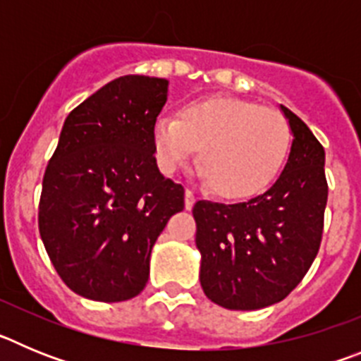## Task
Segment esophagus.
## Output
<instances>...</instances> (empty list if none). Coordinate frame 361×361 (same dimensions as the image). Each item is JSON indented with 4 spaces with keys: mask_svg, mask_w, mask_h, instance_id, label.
<instances>
[{
    "mask_svg": "<svg viewBox=\"0 0 361 361\" xmlns=\"http://www.w3.org/2000/svg\"><path fill=\"white\" fill-rule=\"evenodd\" d=\"M195 193L191 190H186L184 191V204H186V209H191L193 206H195Z\"/></svg>",
    "mask_w": 361,
    "mask_h": 361,
    "instance_id": "34e87169",
    "label": "esophagus"
}]
</instances>
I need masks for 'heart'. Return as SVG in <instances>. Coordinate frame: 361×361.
Here are the masks:
<instances>
[{
  "mask_svg": "<svg viewBox=\"0 0 361 361\" xmlns=\"http://www.w3.org/2000/svg\"><path fill=\"white\" fill-rule=\"evenodd\" d=\"M152 145L164 173H175L199 148L197 164L209 190L222 199L247 200L282 173L293 133L280 111L215 95L184 104L177 117H157Z\"/></svg>",
  "mask_w": 361,
  "mask_h": 361,
  "instance_id": "b5f03b06",
  "label": "heart"
}]
</instances>
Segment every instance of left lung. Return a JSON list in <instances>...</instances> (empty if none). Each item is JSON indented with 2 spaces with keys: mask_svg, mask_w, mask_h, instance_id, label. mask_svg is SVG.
Listing matches in <instances>:
<instances>
[{
  "mask_svg": "<svg viewBox=\"0 0 361 361\" xmlns=\"http://www.w3.org/2000/svg\"><path fill=\"white\" fill-rule=\"evenodd\" d=\"M282 111L295 139L273 188L250 202L193 206L200 286L226 309L253 311L283 300L320 250L329 191L324 146L289 108Z\"/></svg>",
  "mask_w": 361,
  "mask_h": 361,
  "instance_id": "8db88e82",
  "label": "left lung"
}]
</instances>
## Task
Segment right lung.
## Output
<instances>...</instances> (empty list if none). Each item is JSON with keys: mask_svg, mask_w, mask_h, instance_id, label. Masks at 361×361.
<instances>
[{"mask_svg": "<svg viewBox=\"0 0 361 361\" xmlns=\"http://www.w3.org/2000/svg\"><path fill=\"white\" fill-rule=\"evenodd\" d=\"M168 81L123 75L73 108L44 170L39 235L73 293L123 302L145 289L152 247L184 188L159 171L152 130Z\"/></svg>", "mask_w": 361, "mask_h": 361, "instance_id": "1", "label": "right lung"}]
</instances>
